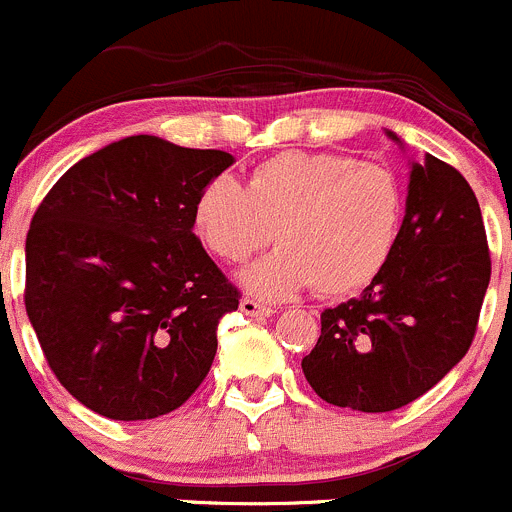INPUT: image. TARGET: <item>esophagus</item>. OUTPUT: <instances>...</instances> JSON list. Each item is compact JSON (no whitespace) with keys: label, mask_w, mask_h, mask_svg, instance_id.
<instances>
[{"label":"esophagus","mask_w":512,"mask_h":512,"mask_svg":"<svg viewBox=\"0 0 512 512\" xmlns=\"http://www.w3.org/2000/svg\"><path fill=\"white\" fill-rule=\"evenodd\" d=\"M241 311L246 313V316H256V318H263V316H271L273 308L271 306H263L261 301H256V298H241Z\"/></svg>","instance_id":"obj_1"}]
</instances>
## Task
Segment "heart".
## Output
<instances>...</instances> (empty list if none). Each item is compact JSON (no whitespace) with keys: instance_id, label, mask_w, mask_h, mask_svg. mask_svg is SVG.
<instances>
[{"instance_id":"heart-1","label":"heart","mask_w":512,"mask_h":512,"mask_svg":"<svg viewBox=\"0 0 512 512\" xmlns=\"http://www.w3.org/2000/svg\"><path fill=\"white\" fill-rule=\"evenodd\" d=\"M403 219V191L391 169L328 151H283L258 164L249 184L216 176L201 189L194 229L229 266L268 241L281 249L241 276L261 298L316 288L328 298L366 288L386 268Z\"/></svg>"}]
</instances>
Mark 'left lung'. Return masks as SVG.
<instances>
[{"label":"left lung","instance_id":"1","mask_svg":"<svg viewBox=\"0 0 512 512\" xmlns=\"http://www.w3.org/2000/svg\"><path fill=\"white\" fill-rule=\"evenodd\" d=\"M488 281L478 199L458 169L426 154L411 169L386 268L361 296L321 313V336L301 361L306 381L338 408L408 406L468 353Z\"/></svg>","mask_w":512,"mask_h":512}]
</instances>
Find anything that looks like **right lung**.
Segmentation results:
<instances>
[{"mask_svg":"<svg viewBox=\"0 0 512 512\" xmlns=\"http://www.w3.org/2000/svg\"><path fill=\"white\" fill-rule=\"evenodd\" d=\"M234 156L129 136L74 164L34 211L24 306L64 388L111 421L184 406L239 288L194 234L201 189Z\"/></svg>","mask_w":512,"mask_h":512,"instance_id":"add662e5","label":"right lung"}]
</instances>
